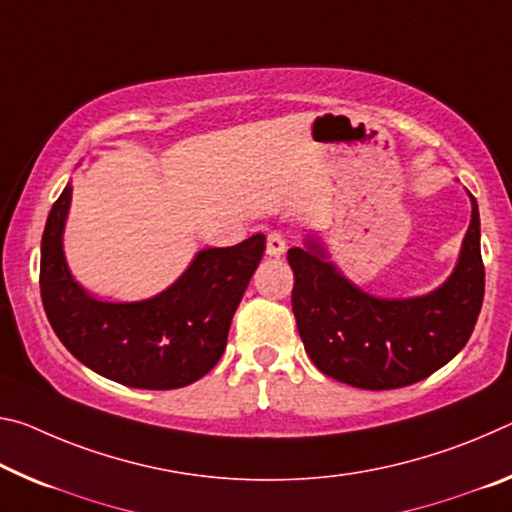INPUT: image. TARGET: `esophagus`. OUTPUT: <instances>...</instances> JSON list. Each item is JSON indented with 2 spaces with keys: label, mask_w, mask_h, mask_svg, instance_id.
Returning a JSON list of instances; mask_svg holds the SVG:
<instances>
[{
  "label": "esophagus",
  "mask_w": 512,
  "mask_h": 512,
  "mask_svg": "<svg viewBox=\"0 0 512 512\" xmlns=\"http://www.w3.org/2000/svg\"><path fill=\"white\" fill-rule=\"evenodd\" d=\"M287 248V239L282 232H269V237H266V255L269 257H280L285 253Z\"/></svg>",
  "instance_id": "34e87169"
}]
</instances>
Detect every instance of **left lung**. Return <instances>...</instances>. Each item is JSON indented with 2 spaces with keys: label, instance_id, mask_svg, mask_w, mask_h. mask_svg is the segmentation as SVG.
<instances>
[{
  "label": "left lung",
  "instance_id": "8db88e82",
  "mask_svg": "<svg viewBox=\"0 0 512 512\" xmlns=\"http://www.w3.org/2000/svg\"><path fill=\"white\" fill-rule=\"evenodd\" d=\"M294 271L291 310L316 369L360 389L419 383L444 367L472 337L485 294L481 218L472 196L456 271L433 294L385 300L364 294L323 259L321 248L287 253Z\"/></svg>",
  "mask_w": 512,
  "mask_h": 512
}]
</instances>
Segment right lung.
Returning <instances> with one entry per match:
<instances>
[{
  "mask_svg": "<svg viewBox=\"0 0 512 512\" xmlns=\"http://www.w3.org/2000/svg\"><path fill=\"white\" fill-rule=\"evenodd\" d=\"M70 184L47 216L40 243V298L63 346L100 376L139 389L196 383L221 360L232 316L264 255V234L198 253L180 280L141 303L88 296L61 248Z\"/></svg>",
  "mask_w": 512,
  "mask_h": 512,
  "instance_id": "right-lung-1",
  "label": "right lung"
}]
</instances>
